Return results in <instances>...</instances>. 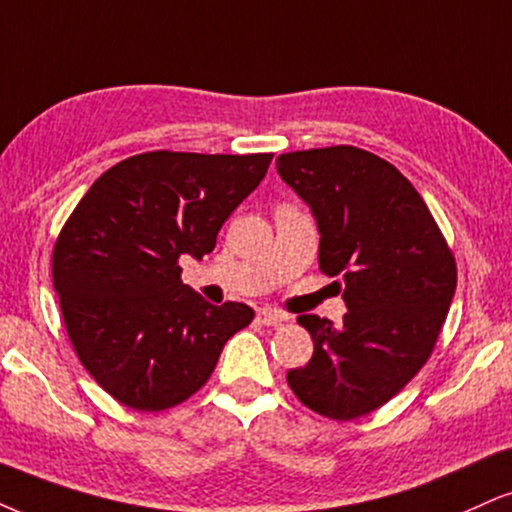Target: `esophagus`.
<instances>
[{"label": "esophagus", "instance_id": "obj_1", "mask_svg": "<svg viewBox=\"0 0 512 512\" xmlns=\"http://www.w3.org/2000/svg\"><path fill=\"white\" fill-rule=\"evenodd\" d=\"M285 320H287V315L280 311H273V308H261V311H258V323H263V325H280V323H285Z\"/></svg>", "mask_w": 512, "mask_h": 512}]
</instances>
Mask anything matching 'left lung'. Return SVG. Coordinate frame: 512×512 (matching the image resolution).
Wrapping results in <instances>:
<instances>
[{
  "label": "left lung",
  "instance_id": "8db88e82",
  "mask_svg": "<svg viewBox=\"0 0 512 512\" xmlns=\"http://www.w3.org/2000/svg\"><path fill=\"white\" fill-rule=\"evenodd\" d=\"M277 173L311 206L320 270L342 277L344 325L299 315L313 358L287 372L304 406L356 420L384 406L432 356L456 294V258L430 208L389 161L339 147L277 156Z\"/></svg>",
  "mask_w": 512,
  "mask_h": 512
}]
</instances>
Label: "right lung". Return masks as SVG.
<instances>
[{
  "mask_svg": "<svg viewBox=\"0 0 512 512\" xmlns=\"http://www.w3.org/2000/svg\"><path fill=\"white\" fill-rule=\"evenodd\" d=\"M273 154L147 151L94 180L59 232L54 289L80 363L116 401L166 410L204 387L246 304L213 306L182 285L230 213L266 178Z\"/></svg>",
  "mask_w": 512,
  "mask_h": 512,
  "instance_id": "obj_1",
  "label": "right lung"
}]
</instances>
